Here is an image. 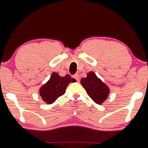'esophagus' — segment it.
Wrapping results in <instances>:
<instances>
[{
    "label": "esophagus",
    "instance_id": "esophagus-1",
    "mask_svg": "<svg viewBox=\"0 0 148 148\" xmlns=\"http://www.w3.org/2000/svg\"><path fill=\"white\" fill-rule=\"evenodd\" d=\"M73 78H74V79H76L77 81H79V79H80L79 75V74H75L73 76Z\"/></svg>",
    "mask_w": 148,
    "mask_h": 148
}]
</instances>
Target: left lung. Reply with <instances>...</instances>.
<instances>
[{
  "label": "left lung",
  "mask_w": 148,
  "mask_h": 148,
  "mask_svg": "<svg viewBox=\"0 0 148 148\" xmlns=\"http://www.w3.org/2000/svg\"><path fill=\"white\" fill-rule=\"evenodd\" d=\"M80 83L88 96L97 104L101 105L108 99L109 88L97 76L95 72H89L86 77L81 79Z\"/></svg>",
  "instance_id": "left-lung-1"
}]
</instances>
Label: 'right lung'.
I'll return each instance as SVG.
<instances>
[{
	"label": "right lung",
	"instance_id": "obj_1",
	"mask_svg": "<svg viewBox=\"0 0 148 148\" xmlns=\"http://www.w3.org/2000/svg\"><path fill=\"white\" fill-rule=\"evenodd\" d=\"M76 81L69 74L62 77L58 72H53L49 79L40 88L39 92L41 99L47 104L54 103L59 97L64 95L69 83Z\"/></svg>",
	"mask_w": 148,
	"mask_h": 148
}]
</instances>
